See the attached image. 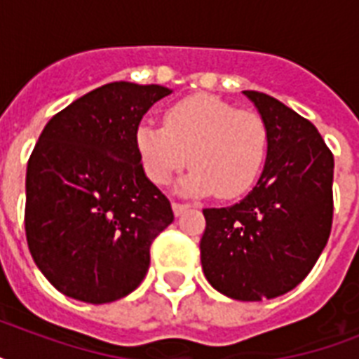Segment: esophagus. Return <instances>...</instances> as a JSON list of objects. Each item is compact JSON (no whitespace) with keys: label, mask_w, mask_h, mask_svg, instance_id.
Instances as JSON below:
<instances>
[{"label":"esophagus","mask_w":359,"mask_h":359,"mask_svg":"<svg viewBox=\"0 0 359 359\" xmlns=\"http://www.w3.org/2000/svg\"><path fill=\"white\" fill-rule=\"evenodd\" d=\"M171 207H173L175 216H180V214L184 212L186 208H190V205H184V203H173V205H171Z\"/></svg>","instance_id":"obj_1"}]
</instances>
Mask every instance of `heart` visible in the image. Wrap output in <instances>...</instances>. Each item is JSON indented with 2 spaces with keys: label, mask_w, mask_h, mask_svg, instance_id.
I'll return each instance as SVG.
<instances>
[{
  "label": "heart",
  "mask_w": 359,
  "mask_h": 359,
  "mask_svg": "<svg viewBox=\"0 0 359 359\" xmlns=\"http://www.w3.org/2000/svg\"><path fill=\"white\" fill-rule=\"evenodd\" d=\"M135 149L154 184H168L188 160L191 171L179 182L188 196L231 199L250 190L266 158L268 132L253 111L236 109L214 95H194L169 106L163 124L143 121Z\"/></svg>",
  "instance_id": "b5f03b06"
}]
</instances>
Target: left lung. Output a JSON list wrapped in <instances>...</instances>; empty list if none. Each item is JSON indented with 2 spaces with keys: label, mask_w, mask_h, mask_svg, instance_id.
Segmentation results:
<instances>
[{
  "label": "left lung",
  "mask_w": 359,
  "mask_h": 359,
  "mask_svg": "<svg viewBox=\"0 0 359 359\" xmlns=\"http://www.w3.org/2000/svg\"><path fill=\"white\" fill-rule=\"evenodd\" d=\"M268 132L255 188L236 205L205 208L201 264L214 289L261 302L304 281L323 253L334 216V154L302 115L259 91H244Z\"/></svg>",
  "instance_id": "obj_1"
}]
</instances>
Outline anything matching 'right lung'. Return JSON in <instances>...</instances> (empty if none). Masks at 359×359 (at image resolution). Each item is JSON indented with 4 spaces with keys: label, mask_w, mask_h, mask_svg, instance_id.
<instances>
[{
    "label": "right lung",
    "mask_w": 359,
    "mask_h": 359,
    "mask_svg": "<svg viewBox=\"0 0 359 359\" xmlns=\"http://www.w3.org/2000/svg\"><path fill=\"white\" fill-rule=\"evenodd\" d=\"M162 86L114 81L53 115L25 173V236L50 283L74 300L108 304L140 287L171 203L147 179L135 128Z\"/></svg>",
    "instance_id": "right-lung-1"
}]
</instances>
